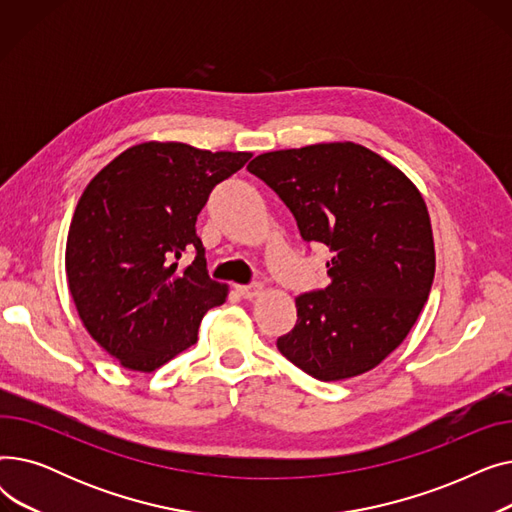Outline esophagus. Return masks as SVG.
I'll return each mask as SVG.
<instances>
[{"mask_svg":"<svg viewBox=\"0 0 512 512\" xmlns=\"http://www.w3.org/2000/svg\"><path fill=\"white\" fill-rule=\"evenodd\" d=\"M236 290L240 292L242 299H255V297H259V294H263V286L257 282L247 284V286H236Z\"/></svg>","mask_w":512,"mask_h":512,"instance_id":"esophagus-1","label":"esophagus"}]
</instances>
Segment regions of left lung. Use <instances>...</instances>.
I'll use <instances>...</instances> for the list:
<instances>
[{"instance_id": "1", "label": "left lung", "mask_w": 512, "mask_h": 512, "mask_svg": "<svg viewBox=\"0 0 512 512\" xmlns=\"http://www.w3.org/2000/svg\"><path fill=\"white\" fill-rule=\"evenodd\" d=\"M247 170L274 188L303 240L332 251L328 286L294 299L297 324L278 351L321 382L378 367L415 326L434 282V234L419 188L351 141L261 153Z\"/></svg>"}]
</instances>
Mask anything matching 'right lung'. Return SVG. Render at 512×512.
Here are the masks:
<instances>
[{
	"mask_svg": "<svg viewBox=\"0 0 512 512\" xmlns=\"http://www.w3.org/2000/svg\"><path fill=\"white\" fill-rule=\"evenodd\" d=\"M247 151L149 141L87 184L66 242V278L91 338L130 371L151 373L197 342L203 315L228 297L207 276L197 215L247 164ZM196 261L180 268L182 252Z\"/></svg>",
	"mask_w": 512,
	"mask_h": 512,
	"instance_id": "1",
	"label": "right lung"
}]
</instances>
